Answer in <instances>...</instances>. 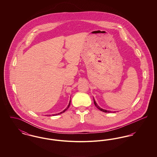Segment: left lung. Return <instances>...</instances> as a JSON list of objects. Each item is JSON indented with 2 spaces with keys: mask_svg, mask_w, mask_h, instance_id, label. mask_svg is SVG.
Segmentation results:
<instances>
[{
  "mask_svg": "<svg viewBox=\"0 0 157 157\" xmlns=\"http://www.w3.org/2000/svg\"><path fill=\"white\" fill-rule=\"evenodd\" d=\"M94 104L96 106V107L98 109H99L100 111H102V112H108V113H111V112H112V113H115V111H107V110H105V109H102V108H100L98 105L96 103V102H95V99H94Z\"/></svg>",
  "mask_w": 157,
  "mask_h": 157,
  "instance_id": "left-lung-1",
  "label": "left lung"
}]
</instances>
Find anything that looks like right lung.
Returning a JSON list of instances; mask_svg holds the SVG:
<instances>
[{
  "label": "right lung",
  "instance_id": "obj_1",
  "mask_svg": "<svg viewBox=\"0 0 157 157\" xmlns=\"http://www.w3.org/2000/svg\"><path fill=\"white\" fill-rule=\"evenodd\" d=\"M70 104H71V101H70V102H69V105H68V106H67V108L65 109H64L63 111H62V112H60L59 113H57V114H54L53 115V116L54 115H59V114H61V113H63V112H65L67 110V109H68V108L69 107V106H70ZM46 116H51V115H46Z\"/></svg>",
  "mask_w": 157,
  "mask_h": 157
}]
</instances>
